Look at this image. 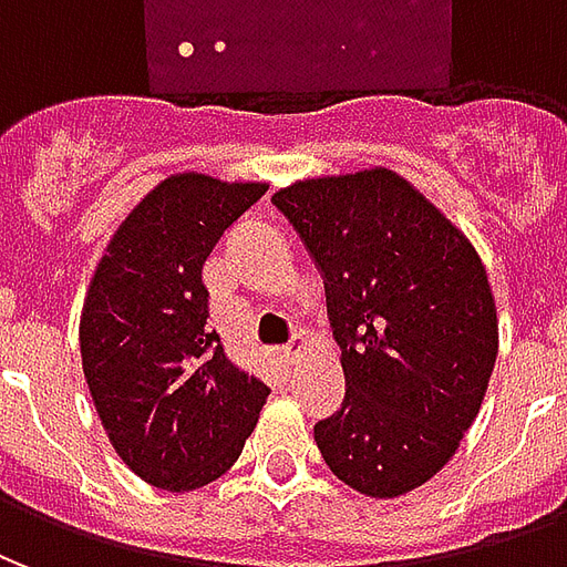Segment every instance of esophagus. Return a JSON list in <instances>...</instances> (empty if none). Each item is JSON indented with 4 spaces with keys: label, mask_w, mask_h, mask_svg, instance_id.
Segmentation results:
<instances>
[{
    "label": "esophagus",
    "mask_w": 567,
    "mask_h": 567,
    "mask_svg": "<svg viewBox=\"0 0 567 567\" xmlns=\"http://www.w3.org/2000/svg\"><path fill=\"white\" fill-rule=\"evenodd\" d=\"M303 352H307V337H303V333H295V337H291V343L282 346V358L288 361V364H295L297 358L303 355Z\"/></svg>",
    "instance_id": "34e87169"
}]
</instances>
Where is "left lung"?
Here are the masks:
<instances>
[{
  "label": "left lung",
  "mask_w": 567,
  "mask_h": 567,
  "mask_svg": "<svg viewBox=\"0 0 567 567\" xmlns=\"http://www.w3.org/2000/svg\"><path fill=\"white\" fill-rule=\"evenodd\" d=\"M316 260L346 398L316 422L346 486L398 498L450 462L480 413L498 316L474 246L392 169L309 178L272 194Z\"/></svg>",
  "instance_id": "8db88e82"
}]
</instances>
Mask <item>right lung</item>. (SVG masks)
<instances>
[{
    "mask_svg": "<svg viewBox=\"0 0 567 567\" xmlns=\"http://www.w3.org/2000/svg\"><path fill=\"white\" fill-rule=\"evenodd\" d=\"M264 194L267 185L173 175L130 212L93 272L84 377L115 452L151 486L187 492L218 480L270 394L227 361L203 285L212 248Z\"/></svg>",
    "mask_w": 567,
    "mask_h": 567,
    "instance_id": "obj_1",
    "label": "right lung"
}]
</instances>
